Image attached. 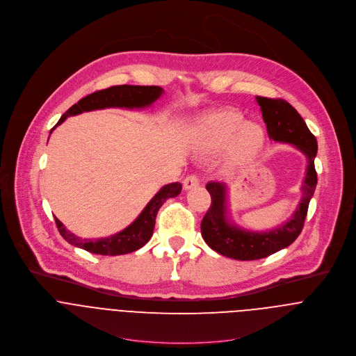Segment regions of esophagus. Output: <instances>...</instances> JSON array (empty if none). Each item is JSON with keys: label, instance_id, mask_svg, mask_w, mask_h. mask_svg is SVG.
<instances>
[{"label": "esophagus", "instance_id": "esophagus-1", "mask_svg": "<svg viewBox=\"0 0 356 356\" xmlns=\"http://www.w3.org/2000/svg\"><path fill=\"white\" fill-rule=\"evenodd\" d=\"M199 184H200V181H199V178H197L196 175H189V177H186L185 181H184V189H185V191L193 189V188H196Z\"/></svg>", "mask_w": 356, "mask_h": 356}]
</instances>
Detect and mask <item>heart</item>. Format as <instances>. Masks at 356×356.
Returning a JSON list of instances; mask_svg holds the SVG:
<instances>
[{"label":"heart","instance_id":"b5f03b06","mask_svg":"<svg viewBox=\"0 0 356 356\" xmlns=\"http://www.w3.org/2000/svg\"><path fill=\"white\" fill-rule=\"evenodd\" d=\"M203 152L216 153L227 146L225 163L238 167L252 161L266 145V132L256 122H245L232 110H220L203 117L195 131Z\"/></svg>","mask_w":356,"mask_h":356}]
</instances>
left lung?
Segmentation results:
<instances>
[{
  "mask_svg": "<svg viewBox=\"0 0 356 356\" xmlns=\"http://www.w3.org/2000/svg\"><path fill=\"white\" fill-rule=\"evenodd\" d=\"M256 102L260 106L268 138L274 142L293 145L306 156L307 165L302 182V197L292 217L282 225L264 232H253L232 224L227 210V185L216 181L206 185L211 204L200 224L202 236L213 250L235 260L263 259L289 246L302 232L309 202L317 184L314 170L317 142L303 118L282 99L256 96Z\"/></svg>",
  "mask_w": 356,
  "mask_h": 356,
  "instance_id": "obj_1",
  "label": "left lung"
}]
</instances>
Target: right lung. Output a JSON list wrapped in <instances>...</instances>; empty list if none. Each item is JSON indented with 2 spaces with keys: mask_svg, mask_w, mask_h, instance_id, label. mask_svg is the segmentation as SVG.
I'll use <instances>...</instances> for the list:
<instances>
[{
  "mask_svg": "<svg viewBox=\"0 0 356 356\" xmlns=\"http://www.w3.org/2000/svg\"><path fill=\"white\" fill-rule=\"evenodd\" d=\"M161 95H163V89L160 86H132V85L111 86L108 89L95 92L81 99L60 118L57 125L63 124L67 120V117L78 115L85 111L103 110V108H111V107L129 108V110L145 108L152 106ZM54 128L50 131V134L54 131ZM181 191H182V185L179 182H172L163 186L129 227H127L121 232L114 234L113 236H108V238L81 239L79 236L70 232L57 217H56V224L63 238L74 246L82 248L90 253L104 254V256L127 254L140 249L143 245L149 242V239L153 235L159 209L164 204L167 199L178 196Z\"/></svg>",
  "mask_w": 356,
  "mask_h": 356,
  "instance_id": "1",
  "label": "right lung"
}]
</instances>
